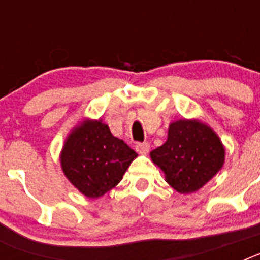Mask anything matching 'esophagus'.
Instances as JSON below:
<instances>
[{
  "label": "esophagus",
  "mask_w": 260,
  "mask_h": 260,
  "mask_svg": "<svg viewBox=\"0 0 260 260\" xmlns=\"http://www.w3.org/2000/svg\"><path fill=\"white\" fill-rule=\"evenodd\" d=\"M135 150H137L138 153H142V155H144V153H147L148 151H150V144L147 143V142H143V143H137V146H135Z\"/></svg>",
  "instance_id": "1"
}]
</instances>
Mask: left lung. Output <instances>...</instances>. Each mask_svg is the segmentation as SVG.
I'll return each mask as SVG.
<instances>
[{
	"instance_id": "1",
	"label": "left lung",
	"mask_w": 260,
	"mask_h": 260,
	"mask_svg": "<svg viewBox=\"0 0 260 260\" xmlns=\"http://www.w3.org/2000/svg\"><path fill=\"white\" fill-rule=\"evenodd\" d=\"M151 158L174 190L190 194L203 187L221 169L225 148L206 123L178 119L169 125L167 142L151 152Z\"/></svg>"
}]
</instances>
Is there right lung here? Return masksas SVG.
I'll return each mask as SVG.
<instances>
[{"label":"right lung","instance_id":"obj_1","mask_svg":"<svg viewBox=\"0 0 260 260\" xmlns=\"http://www.w3.org/2000/svg\"><path fill=\"white\" fill-rule=\"evenodd\" d=\"M137 156L102 119H86L66 138L59 158L66 178L87 198H99L118 185Z\"/></svg>","mask_w":260,"mask_h":260}]
</instances>
